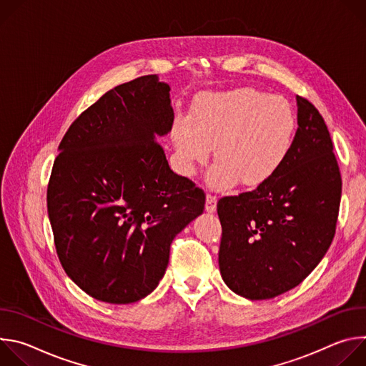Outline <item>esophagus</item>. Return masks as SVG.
<instances>
[{
  "label": "esophagus",
  "instance_id": "34e87169",
  "mask_svg": "<svg viewBox=\"0 0 366 366\" xmlns=\"http://www.w3.org/2000/svg\"><path fill=\"white\" fill-rule=\"evenodd\" d=\"M216 205H217V197L214 194L208 192L205 197V210L208 213H213L216 212Z\"/></svg>",
  "mask_w": 366,
  "mask_h": 366
}]
</instances>
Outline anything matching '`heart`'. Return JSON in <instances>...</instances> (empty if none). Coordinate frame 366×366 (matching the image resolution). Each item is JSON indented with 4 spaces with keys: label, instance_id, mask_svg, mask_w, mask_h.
I'll use <instances>...</instances> for the list:
<instances>
[{
    "label": "heart",
    "instance_id": "b5f03b06",
    "mask_svg": "<svg viewBox=\"0 0 366 366\" xmlns=\"http://www.w3.org/2000/svg\"><path fill=\"white\" fill-rule=\"evenodd\" d=\"M295 129V113L284 97L242 86L197 97L188 117H175L172 140L184 174L205 164L214 146L212 185L257 187L287 161Z\"/></svg>",
    "mask_w": 366,
    "mask_h": 366
}]
</instances>
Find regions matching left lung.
Masks as SVG:
<instances>
[{
    "label": "left lung",
    "mask_w": 366,
    "mask_h": 366,
    "mask_svg": "<svg viewBox=\"0 0 366 366\" xmlns=\"http://www.w3.org/2000/svg\"><path fill=\"white\" fill-rule=\"evenodd\" d=\"M298 129L284 165L252 191L222 197L219 265L226 285L249 300L290 291L315 269L336 233L342 177L327 126L297 95Z\"/></svg>",
    "instance_id": "8db88e82"
}]
</instances>
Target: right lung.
Returning a JSON list of instances; mask_svg holds the SVG:
<instances>
[{"label":"right lung","instance_id":"obj_1","mask_svg":"<svg viewBox=\"0 0 366 366\" xmlns=\"http://www.w3.org/2000/svg\"><path fill=\"white\" fill-rule=\"evenodd\" d=\"M169 85L146 75L82 112L59 144L47 213L61 265L88 295L144 298L162 280L174 237L205 204L174 174L156 137L172 129Z\"/></svg>","mask_w":366,"mask_h":366}]
</instances>
